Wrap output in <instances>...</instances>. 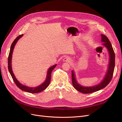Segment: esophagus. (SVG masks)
Instances as JSON below:
<instances>
[{
	"label": "esophagus",
	"instance_id": "34e87169",
	"mask_svg": "<svg viewBox=\"0 0 122 122\" xmlns=\"http://www.w3.org/2000/svg\"><path fill=\"white\" fill-rule=\"evenodd\" d=\"M63 61L64 62H71V59L69 57H66L64 59H63Z\"/></svg>",
	"mask_w": 122,
	"mask_h": 122
}]
</instances>
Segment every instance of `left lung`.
I'll list each match as a JSON object with an SVG mask.
<instances>
[{
  "label": "left lung",
  "mask_w": 122,
  "mask_h": 122,
  "mask_svg": "<svg viewBox=\"0 0 122 122\" xmlns=\"http://www.w3.org/2000/svg\"><path fill=\"white\" fill-rule=\"evenodd\" d=\"M101 41L103 42L102 45L104 46L107 49L109 54V60L108 68L104 76L103 79L98 85L92 86H82L77 82L76 78V74L74 71H71L72 83L75 88L84 94H89L92 92L98 91L104 89L108 85L111 81L113 77V72L115 69V55L111 43L106 36L104 35H101Z\"/></svg>",
  "instance_id": "left-lung-1"
}]
</instances>
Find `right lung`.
<instances>
[{
  "label": "right lung",
  "mask_w": 122,
  "mask_h": 122,
  "mask_svg": "<svg viewBox=\"0 0 122 122\" xmlns=\"http://www.w3.org/2000/svg\"><path fill=\"white\" fill-rule=\"evenodd\" d=\"M23 35H20L18 37H17L15 40H14L10 47V51H9V56L8 58V71L10 74L11 75L12 79L14 81V82H15V84L16 85L19 87V89L21 90L22 91H25L28 92H30V93H38V92H40L43 90H45L46 87L49 86L50 81H51V72L52 70L55 69L56 66V64L53 65L51 67L48 68V69L47 71V74L46 76V79L45 80V81L41 84L40 85H39L38 86H36V87H30L28 86H26L25 85H24L22 84H21L20 82H19L16 78L15 75L13 74V72L12 71V53L13 51L14 50V48L15 47V46L16 45V43L20 39Z\"/></svg>",
  "instance_id": "1"
}]
</instances>
